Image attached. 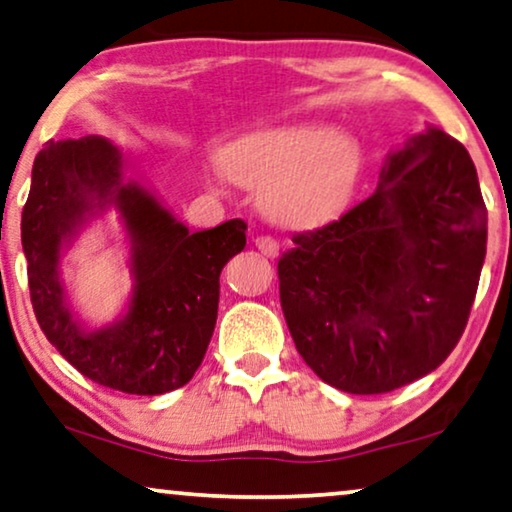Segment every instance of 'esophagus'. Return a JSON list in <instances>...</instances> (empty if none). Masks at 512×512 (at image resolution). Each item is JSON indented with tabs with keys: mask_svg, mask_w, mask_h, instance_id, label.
I'll return each mask as SVG.
<instances>
[{
	"mask_svg": "<svg viewBox=\"0 0 512 512\" xmlns=\"http://www.w3.org/2000/svg\"><path fill=\"white\" fill-rule=\"evenodd\" d=\"M255 246H257L259 253H264L266 257H276V255H278V250H280L278 241L273 239V236H266V234L257 236V239H255Z\"/></svg>",
	"mask_w": 512,
	"mask_h": 512,
	"instance_id": "obj_1",
	"label": "esophagus"
}]
</instances>
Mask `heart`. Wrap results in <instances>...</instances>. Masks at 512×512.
Wrapping results in <instances>:
<instances>
[{
    "mask_svg": "<svg viewBox=\"0 0 512 512\" xmlns=\"http://www.w3.org/2000/svg\"><path fill=\"white\" fill-rule=\"evenodd\" d=\"M220 163L225 177L259 188V207L273 223L312 227L345 207L361 147L354 135L331 126L292 124L239 137Z\"/></svg>",
    "mask_w": 512,
    "mask_h": 512,
    "instance_id": "1",
    "label": "heart"
}]
</instances>
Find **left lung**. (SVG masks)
Instances as JSON below:
<instances>
[{"label": "left lung", "instance_id": "obj_1", "mask_svg": "<svg viewBox=\"0 0 512 512\" xmlns=\"http://www.w3.org/2000/svg\"><path fill=\"white\" fill-rule=\"evenodd\" d=\"M280 257V305L315 375L377 395L437 370L476 299L487 209L469 151L437 126L409 135L377 190Z\"/></svg>", "mask_w": 512, "mask_h": 512}]
</instances>
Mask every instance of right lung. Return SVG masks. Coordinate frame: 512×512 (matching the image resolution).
<instances>
[{
	"instance_id": "right-lung-1",
	"label": "right lung",
	"mask_w": 512,
	"mask_h": 512,
	"mask_svg": "<svg viewBox=\"0 0 512 512\" xmlns=\"http://www.w3.org/2000/svg\"><path fill=\"white\" fill-rule=\"evenodd\" d=\"M110 208L125 227L134 289L112 325L91 330L67 299L60 259ZM20 230L36 319L75 370L131 395H163L193 379L216 326L220 271L246 246L243 220L190 234L154 190L126 179L121 149L85 135L38 151Z\"/></svg>"
}]
</instances>
